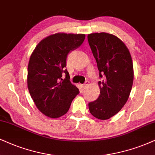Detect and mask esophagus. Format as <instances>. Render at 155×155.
<instances>
[{
  "label": "esophagus",
  "mask_w": 155,
  "mask_h": 155,
  "mask_svg": "<svg viewBox=\"0 0 155 155\" xmlns=\"http://www.w3.org/2000/svg\"><path fill=\"white\" fill-rule=\"evenodd\" d=\"M88 85H89V81H86L85 82V83L83 84V87H86Z\"/></svg>",
  "instance_id": "obj_1"
}]
</instances>
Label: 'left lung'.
<instances>
[{"instance_id":"1","label":"left lung","mask_w":155,"mask_h":155,"mask_svg":"<svg viewBox=\"0 0 155 155\" xmlns=\"http://www.w3.org/2000/svg\"><path fill=\"white\" fill-rule=\"evenodd\" d=\"M87 41L97 62L100 95L88 104L91 114L101 120L116 115L129 97L133 85V62L129 49L113 34L93 33Z\"/></svg>"}]
</instances>
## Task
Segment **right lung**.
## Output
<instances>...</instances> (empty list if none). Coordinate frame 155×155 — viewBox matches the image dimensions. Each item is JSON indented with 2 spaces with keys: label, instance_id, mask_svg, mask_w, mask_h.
Listing matches in <instances>:
<instances>
[{
  "label": "right lung",
  "instance_id": "1",
  "mask_svg": "<svg viewBox=\"0 0 155 155\" xmlns=\"http://www.w3.org/2000/svg\"><path fill=\"white\" fill-rule=\"evenodd\" d=\"M85 38V34H52L41 40L30 57L28 91L38 109L48 117L64 115L79 93L70 81L66 60L69 53L78 48ZM64 73L66 78L62 79Z\"/></svg>",
  "mask_w": 155,
  "mask_h": 155
}]
</instances>
